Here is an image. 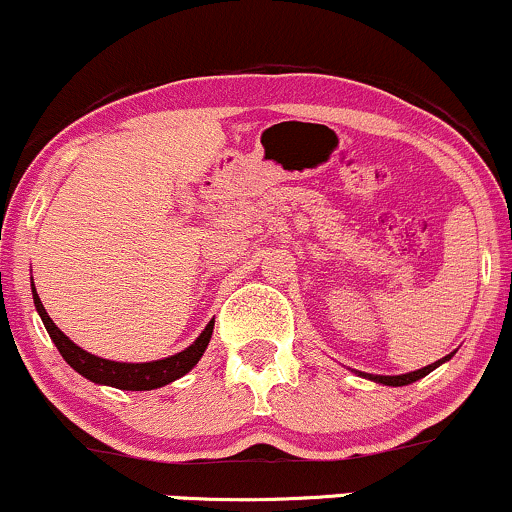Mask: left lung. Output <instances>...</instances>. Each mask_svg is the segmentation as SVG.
<instances>
[{
  "instance_id": "1",
  "label": "left lung",
  "mask_w": 512,
  "mask_h": 512,
  "mask_svg": "<svg viewBox=\"0 0 512 512\" xmlns=\"http://www.w3.org/2000/svg\"><path fill=\"white\" fill-rule=\"evenodd\" d=\"M455 353H448L446 357H441V360L432 362V365L422 367V369H415V372H408V374H396V377H386V374H367V372H355L357 377H365L369 381H374V384H384V386H408L412 381H420L422 377H427L429 372H434L436 367L443 365V362L451 360Z\"/></svg>"
}]
</instances>
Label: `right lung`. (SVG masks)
Instances as JSON below:
<instances>
[{"label": "right lung", "mask_w": 512, "mask_h": 512, "mask_svg": "<svg viewBox=\"0 0 512 512\" xmlns=\"http://www.w3.org/2000/svg\"><path fill=\"white\" fill-rule=\"evenodd\" d=\"M33 303L42 319V324H45L49 338L54 341V346H57L61 357L76 369L80 377L90 379L92 384L114 386V389H121V391H152V389H159V386L171 384V381L181 379L183 374H188L190 369L200 362L202 353H205L209 346V338H212V329H214V319H212V322L205 326V331H202V334L197 336L186 350L164 357V360L114 362V360H104V357L92 355L88 350L76 346V343H73L71 338L52 322V317L47 315L45 305L40 303V295L35 291V283H33Z\"/></svg>", "instance_id": "1"}]
</instances>
